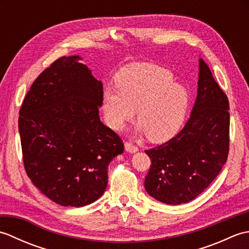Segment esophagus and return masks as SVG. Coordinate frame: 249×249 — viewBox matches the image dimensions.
Here are the masks:
<instances>
[{
    "label": "esophagus",
    "instance_id": "1",
    "mask_svg": "<svg viewBox=\"0 0 249 249\" xmlns=\"http://www.w3.org/2000/svg\"><path fill=\"white\" fill-rule=\"evenodd\" d=\"M125 150L129 152V153H136L138 152V146L134 145L133 143H130V142H125Z\"/></svg>",
    "mask_w": 249,
    "mask_h": 249
}]
</instances>
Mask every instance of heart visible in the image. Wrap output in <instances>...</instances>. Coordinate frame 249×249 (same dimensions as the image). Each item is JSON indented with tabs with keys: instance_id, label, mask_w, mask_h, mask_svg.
Returning <instances> with one entry per match:
<instances>
[{
	"instance_id": "obj_1",
	"label": "heart",
	"mask_w": 249,
	"mask_h": 249,
	"mask_svg": "<svg viewBox=\"0 0 249 249\" xmlns=\"http://www.w3.org/2000/svg\"><path fill=\"white\" fill-rule=\"evenodd\" d=\"M115 88L103 95V114L111 129L120 131L137 110L139 129L151 141L160 143L173 138L186 121L190 94L174 82L166 68L150 63L126 66L115 76Z\"/></svg>"
}]
</instances>
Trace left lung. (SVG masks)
<instances>
[{"instance_id": "obj_1", "label": "left lung", "mask_w": 249, "mask_h": 249, "mask_svg": "<svg viewBox=\"0 0 249 249\" xmlns=\"http://www.w3.org/2000/svg\"><path fill=\"white\" fill-rule=\"evenodd\" d=\"M229 100L205 62L199 60L198 93L190 118L179 133L146 150L151 168L145 190L167 204L197 198L218 176L229 153Z\"/></svg>"}]
</instances>
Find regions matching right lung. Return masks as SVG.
<instances>
[{"label": "right lung", "mask_w": 249, "mask_h": 249, "mask_svg": "<svg viewBox=\"0 0 249 249\" xmlns=\"http://www.w3.org/2000/svg\"><path fill=\"white\" fill-rule=\"evenodd\" d=\"M80 56H62L37 77L19 111L26 174L53 202L88 205L105 193L108 166L124 152L99 119L103 83Z\"/></svg>", "instance_id": "obj_1"}]
</instances>
